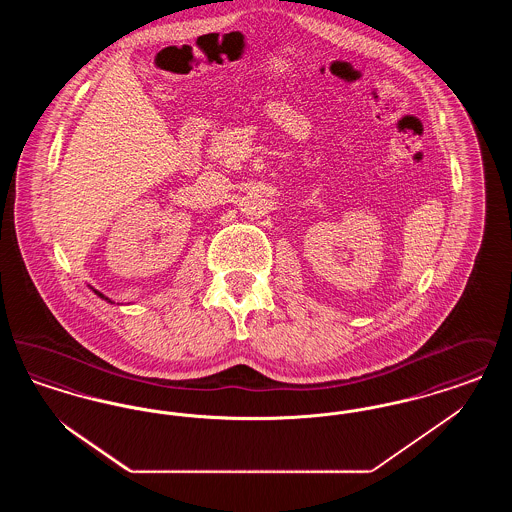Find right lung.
<instances>
[{
	"label": "right lung",
	"mask_w": 512,
	"mask_h": 512,
	"mask_svg": "<svg viewBox=\"0 0 512 512\" xmlns=\"http://www.w3.org/2000/svg\"><path fill=\"white\" fill-rule=\"evenodd\" d=\"M90 290H92V292L96 293V295H98V297H101V299H105V301H107V303H113V301H111V299H109V297H105V295H103V293L98 292V290H94V288H92V286H90Z\"/></svg>",
	"instance_id": "right-lung-1"
}]
</instances>
